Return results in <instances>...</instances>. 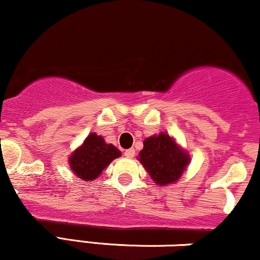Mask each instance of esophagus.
<instances>
[{"label":"esophagus","mask_w":260,"mask_h":260,"mask_svg":"<svg viewBox=\"0 0 260 260\" xmlns=\"http://www.w3.org/2000/svg\"><path fill=\"white\" fill-rule=\"evenodd\" d=\"M124 155L126 158H134V155H135V149H134V148L126 149V151L124 152Z\"/></svg>","instance_id":"esophagus-1"}]
</instances>
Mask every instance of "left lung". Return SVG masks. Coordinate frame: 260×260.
<instances>
[{
	"instance_id": "left-lung-1",
	"label": "left lung",
	"mask_w": 260,
	"mask_h": 260,
	"mask_svg": "<svg viewBox=\"0 0 260 260\" xmlns=\"http://www.w3.org/2000/svg\"><path fill=\"white\" fill-rule=\"evenodd\" d=\"M137 159L158 186L176 184L190 164V154L166 133L149 136Z\"/></svg>"
}]
</instances>
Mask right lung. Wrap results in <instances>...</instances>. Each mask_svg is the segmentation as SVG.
Segmentation results:
<instances>
[{
    "instance_id": "obj_1",
    "label": "right lung",
    "mask_w": 260,
    "mask_h": 260,
    "mask_svg": "<svg viewBox=\"0 0 260 260\" xmlns=\"http://www.w3.org/2000/svg\"><path fill=\"white\" fill-rule=\"evenodd\" d=\"M120 155L121 152L115 146L107 143L96 133H91L69 155L68 163L76 178L90 182L99 178L103 170Z\"/></svg>"
}]
</instances>
